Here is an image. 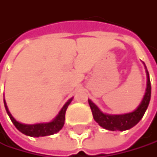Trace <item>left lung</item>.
<instances>
[{"mask_svg": "<svg viewBox=\"0 0 157 157\" xmlns=\"http://www.w3.org/2000/svg\"><path fill=\"white\" fill-rule=\"evenodd\" d=\"M146 74H147V87H146L145 95L140 102V105L133 112L121 114V115H109V114L102 113L92 101L88 100V104L90 108H91L93 118L101 127L110 131H124L134 127L142 119L151 100V82H150L149 72L147 70H146Z\"/></svg>", "mask_w": 157, "mask_h": 157, "instance_id": "8db88e82", "label": "left lung"}]
</instances>
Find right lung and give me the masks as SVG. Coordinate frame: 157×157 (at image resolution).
I'll list each match as a JSON object with an SVG mask.
<instances>
[{"instance_id": "obj_1", "label": "right lung", "mask_w": 157, "mask_h": 157, "mask_svg": "<svg viewBox=\"0 0 157 157\" xmlns=\"http://www.w3.org/2000/svg\"><path fill=\"white\" fill-rule=\"evenodd\" d=\"M72 99L73 98H71L67 102H66V104L64 105V106L59 111L58 115L52 121L44 122V123H36V124H24V123H21L17 121H16L14 119V117L11 115V113L9 112L4 99H3V101H4V106H5V109H6V112L8 114L10 120L12 121L13 124L16 126V128L26 136L38 137V136H45L53 135V134L59 132L62 129V127L64 126V123H65L66 110H67V108H68L69 105L71 104V101H72Z\"/></svg>"}]
</instances>
